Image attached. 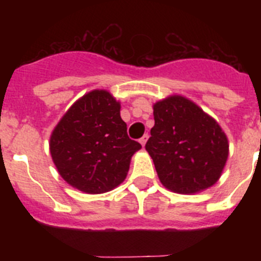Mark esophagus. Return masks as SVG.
I'll return each instance as SVG.
<instances>
[{
  "label": "esophagus",
  "mask_w": 261,
  "mask_h": 261,
  "mask_svg": "<svg viewBox=\"0 0 261 261\" xmlns=\"http://www.w3.org/2000/svg\"><path fill=\"white\" fill-rule=\"evenodd\" d=\"M147 138H149V136L147 135H145L144 137L140 138V144H141L142 146H145V144H146V141H147Z\"/></svg>",
  "instance_id": "1"
}]
</instances>
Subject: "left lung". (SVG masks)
Listing matches in <instances>:
<instances>
[{"label":"left lung","mask_w":261,"mask_h":261,"mask_svg":"<svg viewBox=\"0 0 261 261\" xmlns=\"http://www.w3.org/2000/svg\"><path fill=\"white\" fill-rule=\"evenodd\" d=\"M154 121L145 149L166 188L196 193L220 179L229 142L216 120L188 99L174 95L154 105Z\"/></svg>","instance_id":"8db88e82"}]
</instances>
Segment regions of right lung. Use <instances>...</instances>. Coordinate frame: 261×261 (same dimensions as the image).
I'll return each mask as SVG.
<instances>
[{
	"label": "right lung",
	"mask_w": 261,
	"mask_h": 261,
	"mask_svg": "<svg viewBox=\"0 0 261 261\" xmlns=\"http://www.w3.org/2000/svg\"><path fill=\"white\" fill-rule=\"evenodd\" d=\"M49 147L66 183L82 192L103 193L123 183L141 145L128 137L120 103L106 90H94L60 120Z\"/></svg>",
	"instance_id": "1"
}]
</instances>
